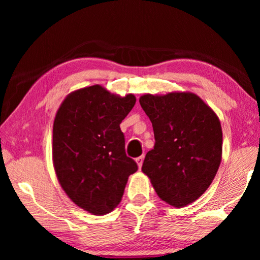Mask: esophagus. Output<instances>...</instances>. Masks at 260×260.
<instances>
[{
    "label": "esophagus",
    "mask_w": 260,
    "mask_h": 260,
    "mask_svg": "<svg viewBox=\"0 0 260 260\" xmlns=\"http://www.w3.org/2000/svg\"><path fill=\"white\" fill-rule=\"evenodd\" d=\"M143 156H140V157H138L135 159V161H136V164H138V166H139V169H141V167H142V164H143Z\"/></svg>",
    "instance_id": "1"
}]
</instances>
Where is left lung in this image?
I'll return each instance as SVG.
<instances>
[{
  "label": "left lung",
  "instance_id": "8db88e82",
  "mask_svg": "<svg viewBox=\"0 0 260 260\" xmlns=\"http://www.w3.org/2000/svg\"><path fill=\"white\" fill-rule=\"evenodd\" d=\"M140 104L156 141L144 158L142 172L161 201L183 208L203 195L218 172L222 155L219 118L190 91L146 94Z\"/></svg>",
  "mask_w": 260,
  "mask_h": 260
}]
</instances>
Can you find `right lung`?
I'll return each instance as SVG.
<instances>
[{"label": "right lung", "mask_w": 260, "mask_h": 260, "mask_svg": "<svg viewBox=\"0 0 260 260\" xmlns=\"http://www.w3.org/2000/svg\"><path fill=\"white\" fill-rule=\"evenodd\" d=\"M133 94H111L100 85L70 93L52 127V162L60 187L74 204L95 215L120 203L138 165L126 156L120 122L133 109Z\"/></svg>", "instance_id": "obj_1"}]
</instances>
